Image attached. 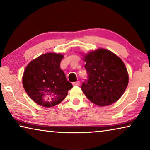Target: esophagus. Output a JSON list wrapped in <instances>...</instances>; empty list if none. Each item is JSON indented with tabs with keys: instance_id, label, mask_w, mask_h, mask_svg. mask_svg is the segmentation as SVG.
Returning <instances> with one entry per match:
<instances>
[{
	"instance_id": "1",
	"label": "esophagus",
	"mask_w": 150,
	"mask_h": 150,
	"mask_svg": "<svg viewBox=\"0 0 150 150\" xmlns=\"http://www.w3.org/2000/svg\"><path fill=\"white\" fill-rule=\"evenodd\" d=\"M73 85H74V86H79V85H80V81H76V82L73 83Z\"/></svg>"
}]
</instances>
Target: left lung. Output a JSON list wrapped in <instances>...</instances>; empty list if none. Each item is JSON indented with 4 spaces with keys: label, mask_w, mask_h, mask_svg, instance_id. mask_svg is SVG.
<instances>
[{
    "label": "left lung",
    "mask_w": 150,
    "mask_h": 150,
    "mask_svg": "<svg viewBox=\"0 0 150 150\" xmlns=\"http://www.w3.org/2000/svg\"><path fill=\"white\" fill-rule=\"evenodd\" d=\"M84 60L88 79L81 88L88 99L98 106L116 102L128 83V74L124 62L105 49L91 52Z\"/></svg>",
    "instance_id": "8db88e82"
}]
</instances>
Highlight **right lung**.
Here are the masks:
<instances>
[{"instance_id":"obj_1","label":"right lung","mask_w":150,"mask_h":150,"mask_svg":"<svg viewBox=\"0 0 150 150\" xmlns=\"http://www.w3.org/2000/svg\"><path fill=\"white\" fill-rule=\"evenodd\" d=\"M63 55L48 53L32 60L25 69L22 83L28 95L35 103L52 107L65 99L73 87L67 81L60 63Z\"/></svg>"}]
</instances>
